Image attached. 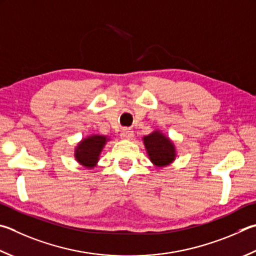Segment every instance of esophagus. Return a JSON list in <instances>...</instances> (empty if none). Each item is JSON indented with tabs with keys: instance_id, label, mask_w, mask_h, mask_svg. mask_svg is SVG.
Returning a JSON list of instances; mask_svg holds the SVG:
<instances>
[{
	"instance_id": "obj_1",
	"label": "esophagus",
	"mask_w": 256,
	"mask_h": 256,
	"mask_svg": "<svg viewBox=\"0 0 256 256\" xmlns=\"http://www.w3.org/2000/svg\"><path fill=\"white\" fill-rule=\"evenodd\" d=\"M133 136H134V132L128 128H123L122 132H120V138H123V140H131Z\"/></svg>"
}]
</instances>
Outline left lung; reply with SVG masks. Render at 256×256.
Returning a JSON list of instances; mask_svg holds the SVG:
<instances>
[{
    "instance_id": "1",
    "label": "left lung",
    "mask_w": 256,
    "mask_h": 256,
    "mask_svg": "<svg viewBox=\"0 0 256 256\" xmlns=\"http://www.w3.org/2000/svg\"><path fill=\"white\" fill-rule=\"evenodd\" d=\"M143 143L148 159L158 168H164L176 160V150L174 143L169 136L162 133L161 130H154L143 136Z\"/></svg>"
}]
</instances>
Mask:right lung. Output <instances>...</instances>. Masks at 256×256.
<instances>
[{"mask_svg":"<svg viewBox=\"0 0 256 256\" xmlns=\"http://www.w3.org/2000/svg\"><path fill=\"white\" fill-rule=\"evenodd\" d=\"M110 138L102 134H90L77 143L74 151L75 160L86 169H94L100 161V153Z\"/></svg>","mask_w":256,"mask_h":256,"instance_id":"obj_1","label":"right lung"}]
</instances>
